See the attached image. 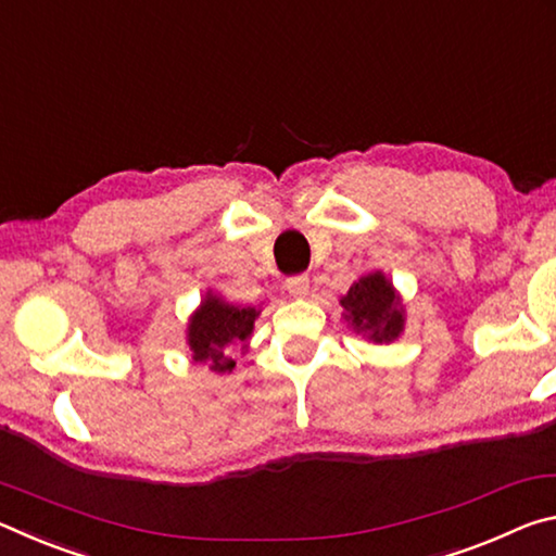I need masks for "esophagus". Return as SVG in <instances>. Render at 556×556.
<instances>
[{
	"label": "esophagus",
	"instance_id": "34e87169",
	"mask_svg": "<svg viewBox=\"0 0 556 556\" xmlns=\"http://www.w3.org/2000/svg\"><path fill=\"white\" fill-rule=\"evenodd\" d=\"M308 285H312V279L308 275H294L287 279V291L291 296H306L308 294Z\"/></svg>",
	"mask_w": 556,
	"mask_h": 556
}]
</instances>
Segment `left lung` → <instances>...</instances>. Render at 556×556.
<instances>
[{
	"mask_svg": "<svg viewBox=\"0 0 556 556\" xmlns=\"http://www.w3.org/2000/svg\"><path fill=\"white\" fill-rule=\"evenodd\" d=\"M341 304L348 312V321H353V328L370 333L375 343L392 341L404 326L400 299L394 296L392 285L380 271L357 279L341 299Z\"/></svg>",
	"mask_w": 556,
	"mask_h": 556,
	"instance_id": "left-lung-1",
	"label": "left lung"
}]
</instances>
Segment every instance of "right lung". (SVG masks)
<instances>
[{
  "label": "right lung",
  "instance_id": "1",
  "mask_svg": "<svg viewBox=\"0 0 556 556\" xmlns=\"http://www.w3.org/2000/svg\"><path fill=\"white\" fill-rule=\"evenodd\" d=\"M255 318L257 312L250 306L238 308L225 304L218 296L205 299L188 326V345L193 351V361L208 363V368L215 372H230L235 368L230 348H244Z\"/></svg>",
  "mask_w": 556,
  "mask_h": 556
}]
</instances>
